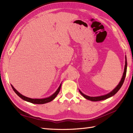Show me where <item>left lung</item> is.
Masks as SVG:
<instances>
[{
	"label": "left lung",
	"instance_id": "8db88e82",
	"mask_svg": "<svg viewBox=\"0 0 133 133\" xmlns=\"http://www.w3.org/2000/svg\"><path fill=\"white\" fill-rule=\"evenodd\" d=\"M125 69H124V72L123 74V76L122 77V79L120 81V82L119 83V84H118V85L116 87V88L112 90L111 92H110V93H108L106 95H104V96H99V97H89L86 96L84 94H83L80 90H79L80 93H81V94L86 99L90 100L91 101H102V100H104V99H106L107 98H110L112 96H114V95L116 93L117 91L119 90V89H120L121 87H122V84H123L124 80H125V78L126 76V74H127V57H125Z\"/></svg>",
	"mask_w": 133,
	"mask_h": 133
}]
</instances>
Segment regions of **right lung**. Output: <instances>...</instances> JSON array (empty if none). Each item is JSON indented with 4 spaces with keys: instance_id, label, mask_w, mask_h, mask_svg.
<instances>
[{
    "instance_id": "right-lung-1",
    "label": "right lung",
    "mask_w": 133,
    "mask_h": 133,
    "mask_svg": "<svg viewBox=\"0 0 133 133\" xmlns=\"http://www.w3.org/2000/svg\"><path fill=\"white\" fill-rule=\"evenodd\" d=\"M11 87L12 88L13 90H14L15 92L17 94V96H18L20 98H22V99H23L24 101H26L27 102H30V103H34V104H44V103H48V102H49L50 101H53L54 99V98L56 97V96H57L58 94L59 93V91H60L61 87V84L59 85V88H58V89L57 90V91L53 95H52V96H51L49 97H48V98H43V99H32V98L26 97L24 96H23V95H22L21 94H20L18 91H17L15 88L13 87L12 85H11Z\"/></svg>"
}]
</instances>
